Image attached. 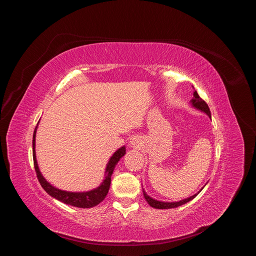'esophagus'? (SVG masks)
Wrapping results in <instances>:
<instances>
[{
  "label": "esophagus",
  "mask_w": 256,
  "mask_h": 256,
  "mask_svg": "<svg viewBox=\"0 0 256 256\" xmlns=\"http://www.w3.org/2000/svg\"><path fill=\"white\" fill-rule=\"evenodd\" d=\"M132 144H136V142H132Z\"/></svg>",
  "instance_id": "esophagus-1"
}]
</instances>
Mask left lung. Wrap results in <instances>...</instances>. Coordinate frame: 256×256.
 Returning a JSON list of instances; mask_svg holds the SVG:
<instances>
[{"instance_id": "1", "label": "left lung", "mask_w": 256, "mask_h": 256, "mask_svg": "<svg viewBox=\"0 0 256 256\" xmlns=\"http://www.w3.org/2000/svg\"><path fill=\"white\" fill-rule=\"evenodd\" d=\"M192 88H194V86H192ZM190 102H192V105L194 108H196V109H198V110L204 112V114H208V118H210V108H208V104L206 103L204 100H202V99L200 97V95L198 94L196 91L194 92V98L192 99ZM200 192H198V194H196L194 196H190V198H186V200H179V202H160V200H156L152 198L151 196H149L147 194H146L144 190H142V194H144V200H147V202H148L152 208H159V210H163V208H177V206H181V204H184L188 202L190 200H194V198L200 194Z\"/></svg>"}]
</instances>
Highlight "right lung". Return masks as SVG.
Wrapping results in <instances>:
<instances>
[{
	"label": "right lung",
	"mask_w": 256,
	"mask_h": 256,
	"mask_svg": "<svg viewBox=\"0 0 256 256\" xmlns=\"http://www.w3.org/2000/svg\"><path fill=\"white\" fill-rule=\"evenodd\" d=\"M36 128H35L34 132H33V140H32V149H33V162H34V168L36 171V175H38V181L42 188L52 198H56L58 200L70 204L72 206H77V208H88L97 206L100 204L105 196L108 194L109 186H110L112 184V175L114 173V170L116 168V165L120 161V159L124 156L126 154V147L120 148L114 155L112 157L109 159L106 169H105V178L103 180L102 184L97 188L89 192H64L60 190L58 188H56L52 186L46 180V178L42 176V172L40 171L38 161H36V155H35V136H36Z\"/></svg>",
	"instance_id": "1"
}]
</instances>
